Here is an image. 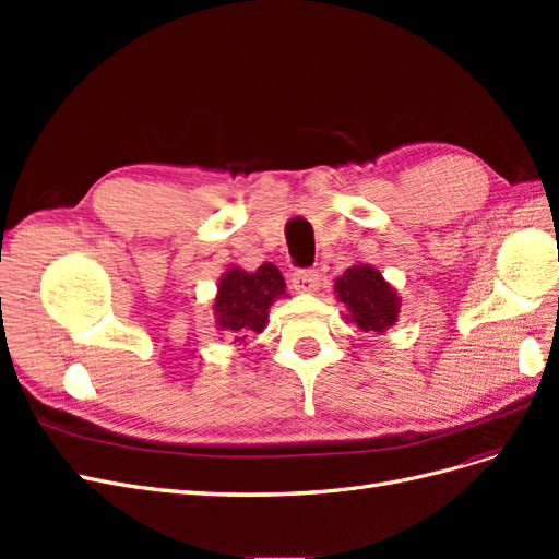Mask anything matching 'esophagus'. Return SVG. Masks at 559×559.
Here are the masks:
<instances>
[{
	"instance_id": "obj_1",
	"label": "esophagus",
	"mask_w": 559,
	"mask_h": 559,
	"mask_svg": "<svg viewBox=\"0 0 559 559\" xmlns=\"http://www.w3.org/2000/svg\"><path fill=\"white\" fill-rule=\"evenodd\" d=\"M294 289H296V294H314L319 289V273H317V270H296V273H294Z\"/></svg>"
}]
</instances>
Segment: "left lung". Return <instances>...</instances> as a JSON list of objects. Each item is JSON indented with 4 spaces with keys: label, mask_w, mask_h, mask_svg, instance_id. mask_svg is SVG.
<instances>
[{
    "label": "left lung",
    "mask_w": 559,
    "mask_h": 559,
    "mask_svg": "<svg viewBox=\"0 0 559 559\" xmlns=\"http://www.w3.org/2000/svg\"><path fill=\"white\" fill-rule=\"evenodd\" d=\"M333 294L343 302L345 324H354L361 333L382 335L396 326L401 314V296L380 270L370 263H352L333 282Z\"/></svg>",
    "instance_id": "1"
}]
</instances>
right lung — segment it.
I'll use <instances>...</instances> for the list:
<instances>
[{
	"mask_svg": "<svg viewBox=\"0 0 559 559\" xmlns=\"http://www.w3.org/2000/svg\"><path fill=\"white\" fill-rule=\"evenodd\" d=\"M286 294V282L280 267L263 263L257 270L240 265L226 267L218 277L216 296L212 298L214 329L224 331L233 343H245L249 333H263L270 321V308Z\"/></svg>",
	"mask_w": 559,
	"mask_h": 559,
	"instance_id": "right-lung-1",
	"label": "right lung"
}]
</instances>
